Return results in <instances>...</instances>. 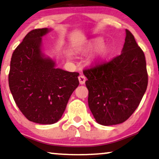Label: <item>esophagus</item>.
<instances>
[{"mask_svg":"<svg viewBox=\"0 0 159 159\" xmlns=\"http://www.w3.org/2000/svg\"><path fill=\"white\" fill-rule=\"evenodd\" d=\"M78 80H79L80 83L81 84H84V82L86 81V78L84 75H80L79 77H78Z\"/></svg>","mask_w":159,"mask_h":159,"instance_id":"obj_1","label":"esophagus"}]
</instances>
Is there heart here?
Returning a JSON list of instances; mask_svg holds the SVG:
<instances>
[{
    "mask_svg": "<svg viewBox=\"0 0 159 159\" xmlns=\"http://www.w3.org/2000/svg\"><path fill=\"white\" fill-rule=\"evenodd\" d=\"M102 40L101 39H95L93 40L90 44V48H95L100 46L98 51V56L100 58H103L107 55L108 53V48L104 45H102Z\"/></svg>",
    "mask_w": 159,
    "mask_h": 159,
    "instance_id": "1",
    "label": "heart"
}]
</instances>
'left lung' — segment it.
Wrapping results in <instances>:
<instances>
[{
	"label": "left lung",
	"instance_id": "obj_1",
	"mask_svg": "<svg viewBox=\"0 0 159 159\" xmlns=\"http://www.w3.org/2000/svg\"><path fill=\"white\" fill-rule=\"evenodd\" d=\"M88 80V106L100 125H118L138 107L148 86L145 54L126 30L120 55L83 70Z\"/></svg>",
	"mask_w": 159,
	"mask_h": 159
}]
</instances>
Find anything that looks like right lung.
Returning a JSON list of instances; mask_svg holds the SVG:
<instances>
[{"label":"right lung","instance_id":"obj_1","mask_svg":"<svg viewBox=\"0 0 159 159\" xmlns=\"http://www.w3.org/2000/svg\"><path fill=\"white\" fill-rule=\"evenodd\" d=\"M48 28L35 29L25 37L11 60L8 84L19 110L28 120L51 125L62 116L69 98L79 85L77 72L55 68L41 52Z\"/></svg>","mask_w":159,"mask_h":159}]
</instances>
